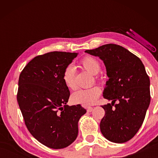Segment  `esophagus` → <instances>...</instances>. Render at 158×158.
<instances>
[{
	"label": "esophagus",
	"mask_w": 158,
	"mask_h": 158,
	"mask_svg": "<svg viewBox=\"0 0 158 158\" xmlns=\"http://www.w3.org/2000/svg\"><path fill=\"white\" fill-rule=\"evenodd\" d=\"M93 110V107H91V106H89V107L87 108L88 112H91Z\"/></svg>",
	"instance_id": "34e87169"
}]
</instances>
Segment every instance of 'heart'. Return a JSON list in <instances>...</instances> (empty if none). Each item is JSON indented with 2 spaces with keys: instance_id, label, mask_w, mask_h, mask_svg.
Masks as SVG:
<instances>
[{
  "instance_id": "b5f03b06",
  "label": "heart",
  "mask_w": 158,
  "mask_h": 158,
  "mask_svg": "<svg viewBox=\"0 0 158 158\" xmlns=\"http://www.w3.org/2000/svg\"><path fill=\"white\" fill-rule=\"evenodd\" d=\"M81 65L92 74H97L100 70V65L97 59L91 56H85L80 62ZM64 84L70 90L76 89L75 73L73 67L68 66L63 73ZM100 89L98 85H93L89 89H81L72 95V101L74 104L83 106H90L95 103L100 95Z\"/></svg>"
}]
</instances>
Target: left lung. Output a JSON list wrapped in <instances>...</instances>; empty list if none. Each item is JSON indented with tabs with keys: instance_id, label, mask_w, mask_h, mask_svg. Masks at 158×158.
<instances>
[{
	"instance_id": "8db88e82",
	"label": "left lung",
	"mask_w": 158,
	"mask_h": 158,
	"mask_svg": "<svg viewBox=\"0 0 158 158\" xmlns=\"http://www.w3.org/2000/svg\"><path fill=\"white\" fill-rule=\"evenodd\" d=\"M85 52L103 60L109 77L103 96L111 104L102 106L105 114L100 122L101 132L112 142H126L139 130L151 102L150 79L143 64L137 56L114 44Z\"/></svg>"
}]
</instances>
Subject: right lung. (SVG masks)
Instances as JSON below:
<instances>
[{
	"mask_svg": "<svg viewBox=\"0 0 158 158\" xmlns=\"http://www.w3.org/2000/svg\"><path fill=\"white\" fill-rule=\"evenodd\" d=\"M78 53L52 52L32 59L19 78L17 102L30 133L43 145L65 148L78 135V122L86 110L68 106L69 90L63 73Z\"/></svg>",
	"mask_w": 158,
	"mask_h": 158,
	"instance_id": "add662e5",
	"label": "right lung"
}]
</instances>
